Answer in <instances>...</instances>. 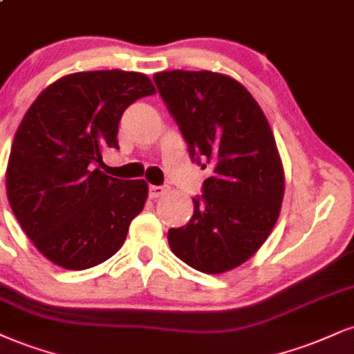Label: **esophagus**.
I'll return each instance as SVG.
<instances>
[{
  "instance_id": "1",
  "label": "esophagus",
  "mask_w": 354,
  "mask_h": 354,
  "mask_svg": "<svg viewBox=\"0 0 354 354\" xmlns=\"http://www.w3.org/2000/svg\"><path fill=\"white\" fill-rule=\"evenodd\" d=\"M168 191H169L168 186H150L148 193H150L151 199H156V198H161V196L168 193Z\"/></svg>"
}]
</instances>
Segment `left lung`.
<instances>
[{"mask_svg": "<svg viewBox=\"0 0 354 354\" xmlns=\"http://www.w3.org/2000/svg\"><path fill=\"white\" fill-rule=\"evenodd\" d=\"M191 158L212 174L183 227L169 229L173 254L204 274L236 269L261 249L279 219L285 176L262 109L229 75L166 71L153 75Z\"/></svg>", "mask_w": 354, "mask_h": 354, "instance_id": "left-lung-1", "label": "left lung"}]
</instances>
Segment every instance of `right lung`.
I'll return each instance as SVG.
<instances>
[{
  "label": "right lung",
  "instance_id": "obj_1",
  "mask_svg": "<svg viewBox=\"0 0 354 354\" xmlns=\"http://www.w3.org/2000/svg\"><path fill=\"white\" fill-rule=\"evenodd\" d=\"M155 92L140 72H75L46 87L21 120L6 168L8 201L36 249L55 266L91 269L125 242L148 185L93 166L107 148L118 150L125 109Z\"/></svg>",
  "mask_w": 354,
  "mask_h": 354
}]
</instances>
